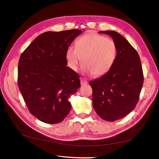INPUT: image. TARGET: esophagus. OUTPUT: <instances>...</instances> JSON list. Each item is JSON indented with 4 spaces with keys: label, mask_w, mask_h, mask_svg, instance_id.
I'll return each instance as SVG.
<instances>
[{
    "label": "esophagus",
    "mask_w": 159,
    "mask_h": 159,
    "mask_svg": "<svg viewBox=\"0 0 159 159\" xmlns=\"http://www.w3.org/2000/svg\"><path fill=\"white\" fill-rule=\"evenodd\" d=\"M88 84V81H87L86 80H85V79H83V78L80 79V84H81L82 86L85 85V84Z\"/></svg>",
    "instance_id": "obj_1"
}]
</instances>
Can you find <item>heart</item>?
I'll list each match as a JSON object with an SVG mask.
<instances>
[{
	"label": "heart",
	"mask_w": 159,
	"mask_h": 159,
	"mask_svg": "<svg viewBox=\"0 0 159 159\" xmlns=\"http://www.w3.org/2000/svg\"><path fill=\"white\" fill-rule=\"evenodd\" d=\"M117 53L114 41L95 33H88L67 48L66 58L72 70L77 71L82 60L83 71L94 77L105 74L112 66Z\"/></svg>",
	"instance_id": "b5f03b06"
}]
</instances>
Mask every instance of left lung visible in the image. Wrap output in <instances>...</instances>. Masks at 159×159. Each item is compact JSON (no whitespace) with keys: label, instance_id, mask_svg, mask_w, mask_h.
I'll return each instance as SVG.
<instances>
[{"label":"left lung","instance_id":"left-lung-1","mask_svg":"<svg viewBox=\"0 0 159 159\" xmlns=\"http://www.w3.org/2000/svg\"><path fill=\"white\" fill-rule=\"evenodd\" d=\"M99 33L112 38L117 54L110 70L89 82L93 89V106L100 118L114 121L126 116L135 108L143 83V74L139 54L125 38L113 30Z\"/></svg>","mask_w":159,"mask_h":159}]
</instances>
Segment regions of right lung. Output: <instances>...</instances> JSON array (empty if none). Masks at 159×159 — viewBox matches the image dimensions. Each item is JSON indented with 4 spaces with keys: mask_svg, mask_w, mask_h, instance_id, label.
Instances as JSON below:
<instances>
[{
    "mask_svg": "<svg viewBox=\"0 0 159 159\" xmlns=\"http://www.w3.org/2000/svg\"><path fill=\"white\" fill-rule=\"evenodd\" d=\"M81 33L78 29L44 32L20 55L19 89L30 112L44 123L63 121L71 108L68 99L80 87L79 75L66 66V52Z\"/></svg>",
    "mask_w": 159,
    "mask_h": 159,
    "instance_id": "obj_1",
    "label": "right lung"
}]
</instances>
